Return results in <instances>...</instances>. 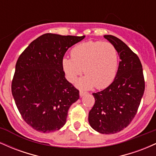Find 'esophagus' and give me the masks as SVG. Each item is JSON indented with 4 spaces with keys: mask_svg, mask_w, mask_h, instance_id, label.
<instances>
[{
    "mask_svg": "<svg viewBox=\"0 0 156 156\" xmlns=\"http://www.w3.org/2000/svg\"><path fill=\"white\" fill-rule=\"evenodd\" d=\"M79 94H80V97H83L84 94H87V92H84V91H82V90H80V92H79Z\"/></svg>",
    "mask_w": 156,
    "mask_h": 156,
    "instance_id": "esophagus-1",
    "label": "esophagus"
}]
</instances>
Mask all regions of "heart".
Instances as JSON below:
<instances>
[{"mask_svg": "<svg viewBox=\"0 0 156 156\" xmlns=\"http://www.w3.org/2000/svg\"><path fill=\"white\" fill-rule=\"evenodd\" d=\"M71 58H64L62 65L67 80L74 83L83 71L86 74L77 82L81 89H104L115 78L118 53L110 42L89 41L71 50Z\"/></svg>", "mask_w": 156, "mask_h": 156, "instance_id": "heart-1", "label": "heart"}]
</instances>
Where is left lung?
Returning a JSON list of instances; mask_svg holds the SVG:
<instances>
[{
  "label": "left lung",
  "instance_id": "1",
  "mask_svg": "<svg viewBox=\"0 0 156 156\" xmlns=\"http://www.w3.org/2000/svg\"><path fill=\"white\" fill-rule=\"evenodd\" d=\"M104 38L115 47L121 61L114 81L92 94L95 103L89 113V122L99 133L112 134L122 130L133 120L145 85L138 55L117 37L105 35Z\"/></svg>",
  "mask_w": 156,
  "mask_h": 156
}]
</instances>
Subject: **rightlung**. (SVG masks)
<instances>
[{
	"label": "right lung",
	"instance_id": "right-lung-1",
	"mask_svg": "<svg viewBox=\"0 0 156 156\" xmlns=\"http://www.w3.org/2000/svg\"><path fill=\"white\" fill-rule=\"evenodd\" d=\"M84 37L44 34L17 59L12 95L23 119L37 131L62 128L70 105L79 99V91L65 78L62 61L68 48Z\"/></svg>",
	"mask_w": 156,
	"mask_h": 156
}]
</instances>
